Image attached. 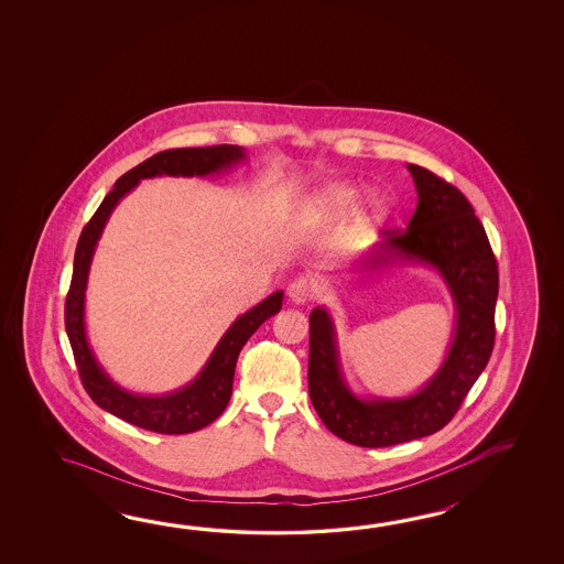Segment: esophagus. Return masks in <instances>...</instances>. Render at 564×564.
Masks as SVG:
<instances>
[{"mask_svg": "<svg viewBox=\"0 0 564 564\" xmlns=\"http://www.w3.org/2000/svg\"><path fill=\"white\" fill-rule=\"evenodd\" d=\"M288 299L292 304H306L312 300V284L306 278H296L288 284Z\"/></svg>", "mask_w": 564, "mask_h": 564, "instance_id": "34e87169", "label": "esophagus"}]
</instances>
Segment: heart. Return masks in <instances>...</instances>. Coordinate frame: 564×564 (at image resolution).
Segmentation results:
<instances>
[{
	"label": "heart",
	"instance_id": "1",
	"mask_svg": "<svg viewBox=\"0 0 564 564\" xmlns=\"http://www.w3.org/2000/svg\"><path fill=\"white\" fill-rule=\"evenodd\" d=\"M362 187L348 181H335L312 192L300 205V219L306 226H324L347 216L359 204ZM389 214V205L381 193H371L360 202L355 219L359 226H371Z\"/></svg>",
	"mask_w": 564,
	"mask_h": 564
}]
</instances>
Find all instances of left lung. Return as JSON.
<instances>
[{
	"instance_id": "left-lung-1",
	"label": "left lung",
	"mask_w": 564,
	"mask_h": 564,
	"mask_svg": "<svg viewBox=\"0 0 564 564\" xmlns=\"http://www.w3.org/2000/svg\"><path fill=\"white\" fill-rule=\"evenodd\" d=\"M417 207L405 231H381L347 272L379 276L405 265L430 268L454 302V335L437 371L408 395H359L350 389L333 314L311 312L308 391L324 425L359 447H389L440 432L456 415L486 369L494 348L498 264L490 241L464 193L420 165H408Z\"/></svg>"
}]
</instances>
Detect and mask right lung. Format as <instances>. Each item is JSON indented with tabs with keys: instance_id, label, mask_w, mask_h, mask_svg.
Masks as SVG:
<instances>
[{
	"instance_id": "right-lung-1",
	"label": "right lung",
	"mask_w": 564,
	"mask_h": 564,
	"mask_svg": "<svg viewBox=\"0 0 564 564\" xmlns=\"http://www.w3.org/2000/svg\"><path fill=\"white\" fill-rule=\"evenodd\" d=\"M246 149L238 144H214V147H192L171 149L156 153L141 165L127 171L112 192L102 199L93 219L86 224L74 253L73 282L66 296L64 321L70 338L76 367L85 384L86 393L96 405L119 420L132 423L149 432L181 435V433L204 430L216 421L228 408L234 384V371L241 347L248 338L282 308L284 292H272L268 299L253 308L240 314L228 330L219 338L202 371L180 389L163 395H143L124 389L117 383L105 367L96 359L95 350L86 335V286L96 246L107 228L108 219L120 199L141 183L153 177H212L246 161Z\"/></svg>"
}]
</instances>
